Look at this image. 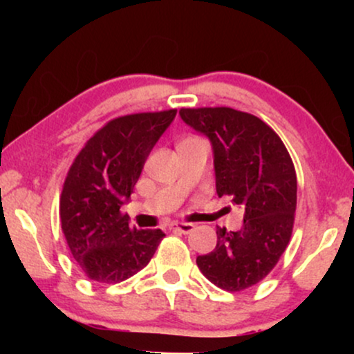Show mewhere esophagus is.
<instances>
[{
    "label": "esophagus",
    "mask_w": 354,
    "mask_h": 354,
    "mask_svg": "<svg viewBox=\"0 0 354 354\" xmlns=\"http://www.w3.org/2000/svg\"><path fill=\"white\" fill-rule=\"evenodd\" d=\"M171 227L174 230L182 232V234H190V232L195 229V225L190 224V222H172Z\"/></svg>",
    "instance_id": "1"
}]
</instances>
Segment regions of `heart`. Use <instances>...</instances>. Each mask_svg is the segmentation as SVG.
Masks as SVG:
<instances>
[{
	"instance_id": "heart-1",
	"label": "heart",
	"mask_w": 354,
	"mask_h": 354,
	"mask_svg": "<svg viewBox=\"0 0 354 354\" xmlns=\"http://www.w3.org/2000/svg\"><path fill=\"white\" fill-rule=\"evenodd\" d=\"M187 138H192V137H187ZM183 140H185V138H183Z\"/></svg>"
}]
</instances>
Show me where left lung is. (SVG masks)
<instances>
[{"mask_svg":"<svg viewBox=\"0 0 354 354\" xmlns=\"http://www.w3.org/2000/svg\"><path fill=\"white\" fill-rule=\"evenodd\" d=\"M183 122L206 135L214 151L216 192L243 209V227H217V245L198 256L203 275L227 292L261 282L279 263L293 232L297 172L277 133L232 108H182Z\"/></svg>","mask_w":354,"mask_h":354,"instance_id":"8db88e82","label":"left lung"}]
</instances>
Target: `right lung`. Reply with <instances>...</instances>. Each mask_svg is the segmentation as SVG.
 Listing matches in <instances>:
<instances>
[{"label": "right lung", "instance_id": "right-lung-1", "mask_svg": "<svg viewBox=\"0 0 354 354\" xmlns=\"http://www.w3.org/2000/svg\"><path fill=\"white\" fill-rule=\"evenodd\" d=\"M176 114L177 109H169L109 120L72 162L59 198V219L67 246L90 280L119 283L132 277L166 236L159 229L130 227L120 207Z\"/></svg>", "mask_w": 354, "mask_h": 354}]
</instances>
